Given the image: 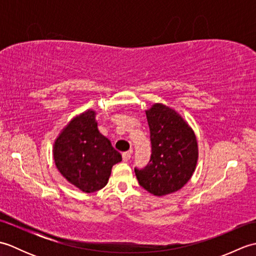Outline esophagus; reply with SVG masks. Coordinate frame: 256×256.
<instances>
[{"instance_id": "obj_1", "label": "esophagus", "mask_w": 256, "mask_h": 256, "mask_svg": "<svg viewBox=\"0 0 256 256\" xmlns=\"http://www.w3.org/2000/svg\"><path fill=\"white\" fill-rule=\"evenodd\" d=\"M131 155H132V150H128V152H125V153L122 154V158L124 162H128L130 158H131Z\"/></svg>"}]
</instances>
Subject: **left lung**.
Segmentation results:
<instances>
[{"mask_svg":"<svg viewBox=\"0 0 256 256\" xmlns=\"http://www.w3.org/2000/svg\"><path fill=\"white\" fill-rule=\"evenodd\" d=\"M145 113L152 155L145 168H135V175L145 190L160 197L178 192L190 180L198 162L197 138L186 120L170 106L154 103Z\"/></svg>","mask_w":256,"mask_h":256,"instance_id":"8db88e82","label":"left lung"}]
</instances>
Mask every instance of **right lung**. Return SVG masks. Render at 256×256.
<instances>
[{"label":"right lung","mask_w":256,"mask_h":256,"mask_svg":"<svg viewBox=\"0 0 256 256\" xmlns=\"http://www.w3.org/2000/svg\"><path fill=\"white\" fill-rule=\"evenodd\" d=\"M96 111L74 116L59 133L52 157L59 172L84 192H94L108 184L113 165L122 156L98 128Z\"/></svg>","instance_id":"right-lung-1"}]
</instances>
